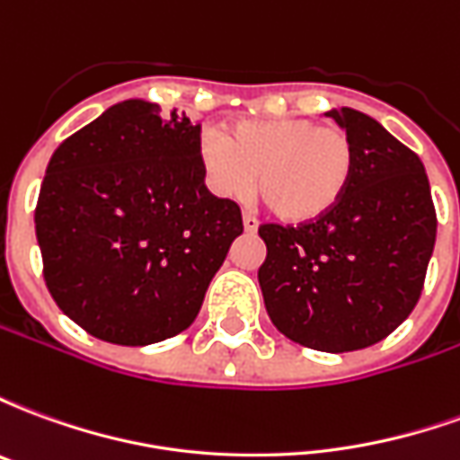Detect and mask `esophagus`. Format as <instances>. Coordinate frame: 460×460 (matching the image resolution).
Instances as JSON below:
<instances>
[{"instance_id": "obj_1", "label": "esophagus", "mask_w": 460, "mask_h": 460, "mask_svg": "<svg viewBox=\"0 0 460 460\" xmlns=\"http://www.w3.org/2000/svg\"><path fill=\"white\" fill-rule=\"evenodd\" d=\"M256 229H259V221L253 219L251 214H243V231H246V234H253Z\"/></svg>"}]
</instances>
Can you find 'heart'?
Here are the masks:
<instances>
[{"label": "heart", "mask_w": 460, "mask_h": 460, "mask_svg": "<svg viewBox=\"0 0 460 460\" xmlns=\"http://www.w3.org/2000/svg\"><path fill=\"white\" fill-rule=\"evenodd\" d=\"M199 164L209 190L243 199L256 187L280 221L308 224L332 211L355 170V145L340 128L308 118L236 122L229 135L199 137Z\"/></svg>", "instance_id": "obj_1"}]
</instances>
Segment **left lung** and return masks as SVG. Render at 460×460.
Segmentation results:
<instances>
[{
	"mask_svg": "<svg viewBox=\"0 0 460 460\" xmlns=\"http://www.w3.org/2000/svg\"><path fill=\"white\" fill-rule=\"evenodd\" d=\"M355 145V170L332 211L300 226L263 224L259 269L270 323L320 352L385 340L414 310L436 243L424 164L375 118L332 108Z\"/></svg>",
	"mask_w": 460,
	"mask_h": 460,
	"instance_id": "left-lung-1",
	"label": "left lung"
}]
</instances>
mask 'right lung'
Instances as JSON below:
<instances>
[{
    "label": "right lung",
    "mask_w": 460,
    "mask_h": 460,
    "mask_svg": "<svg viewBox=\"0 0 460 460\" xmlns=\"http://www.w3.org/2000/svg\"><path fill=\"white\" fill-rule=\"evenodd\" d=\"M199 122L130 98L58 145L36 204L56 305L93 338L142 347L197 318L243 231L201 174Z\"/></svg>",
    "instance_id": "add662e5"
}]
</instances>
